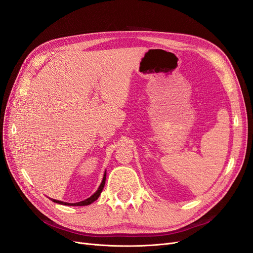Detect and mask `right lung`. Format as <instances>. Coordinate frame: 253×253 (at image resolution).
I'll list each match as a JSON object with an SVG mask.
<instances>
[{
    "label": "right lung",
    "instance_id": "1",
    "mask_svg": "<svg viewBox=\"0 0 253 253\" xmlns=\"http://www.w3.org/2000/svg\"><path fill=\"white\" fill-rule=\"evenodd\" d=\"M105 178H106V172H104V175H103V179H102V182L100 183V186H99L98 190L96 191V192L91 195L90 197L86 198L85 201H82V202H79V203H75V204H71V203H64V202H61V201H58V200H52L51 201L53 203H57V204H60V205H65V206H87V205H90L91 203H94L96 200H98L99 195L101 194L102 190L104 188V183H105Z\"/></svg>",
    "mask_w": 253,
    "mask_h": 253
}]
</instances>
